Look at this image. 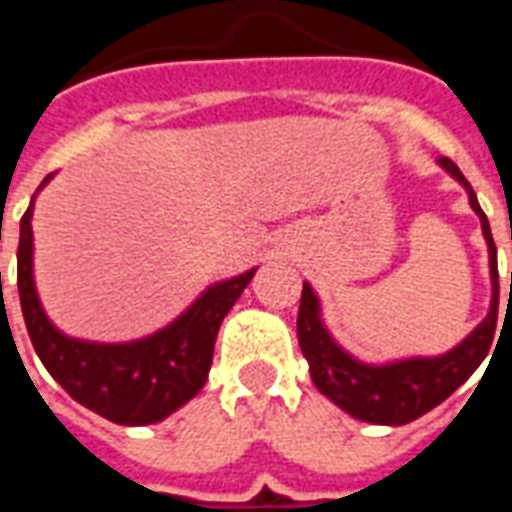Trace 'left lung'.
Returning <instances> with one entry per match:
<instances>
[{"label":"left lung","instance_id":"1","mask_svg":"<svg viewBox=\"0 0 512 512\" xmlns=\"http://www.w3.org/2000/svg\"><path fill=\"white\" fill-rule=\"evenodd\" d=\"M436 164L463 186L472 211L480 219V230H483L485 246H488L491 304H488L483 321L477 323L461 343L436 356H403V359H386V362H365L334 340V334L323 321L321 299L310 282H304V290H301L296 329H299L301 354L310 362L312 384L318 386V392L329 397L334 406L343 408L345 414L370 422V425H406V422H414L422 414H428L430 408L444 403L466 378L472 376L494 340L496 310H499V271H496V246L491 238V224L485 219L477 194L469 186V180L463 178L461 169L444 156L436 158Z\"/></svg>","mask_w":512,"mask_h":512}]
</instances>
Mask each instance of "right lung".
<instances>
[{
    "label": "right lung",
    "instance_id": "add662e5",
    "mask_svg": "<svg viewBox=\"0 0 512 512\" xmlns=\"http://www.w3.org/2000/svg\"><path fill=\"white\" fill-rule=\"evenodd\" d=\"M51 178L54 175H46L40 189ZM35 197L29 202L27 213L21 216L18 296L29 340L35 345L40 362L76 403L109 422L136 428L167 419L180 406H186L208 381L219 326L224 315L233 310L235 301L241 299L257 268L208 285L178 318L145 337L126 343H98L71 337L43 310L35 285Z\"/></svg>",
    "mask_w": 512,
    "mask_h": 512
}]
</instances>
